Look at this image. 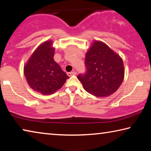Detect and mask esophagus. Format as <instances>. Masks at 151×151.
<instances>
[{"label": "esophagus", "instance_id": "obj_1", "mask_svg": "<svg viewBox=\"0 0 151 151\" xmlns=\"http://www.w3.org/2000/svg\"><path fill=\"white\" fill-rule=\"evenodd\" d=\"M67 75H68V76H73V75H76V71H73V72L68 73Z\"/></svg>", "mask_w": 151, "mask_h": 151}]
</instances>
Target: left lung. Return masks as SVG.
I'll return each mask as SVG.
<instances>
[{
    "mask_svg": "<svg viewBox=\"0 0 151 151\" xmlns=\"http://www.w3.org/2000/svg\"><path fill=\"white\" fill-rule=\"evenodd\" d=\"M86 71L77 78L86 92L96 97L108 96L123 81L124 64L121 57L105 43L94 40L85 57Z\"/></svg>",
    "mask_w": 151,
    "mask_h": 151,
    "instance_id": "obj_1",
    "label": "left lung"
}]
</instances>
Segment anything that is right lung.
<instances>
[{
  "label": "right lung",
  "instance_id": "add662e5",
  "mask_svg": "<svg viewBox=\"0 0 151 151\" xmlns=\"http://www.w3.org/2000/svg\"><path fill=\"white\" fill-rule=\"evenodd\" d=\"M52 40L38 47L24 66V74L30 87L44 95L55 93L62 87L67 75L54 60Z\"/></svg>",
  "mask_w": 151,
  "mask_h": 151
}]
</instances>
